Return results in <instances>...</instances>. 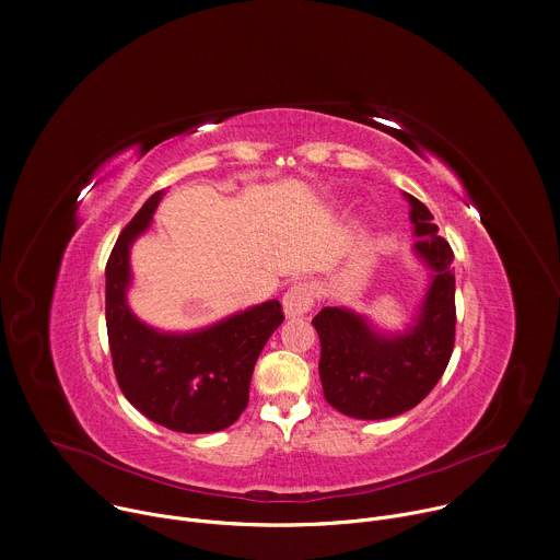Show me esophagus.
<instances>
[{
    "label": "esophagus",
    "instance_id": "1",
    "mask_svg": "<svg viewBox=\"0 0 560 560\" xmlns=\"http://www.w3.org/2000/svg\"><path fill=\"white\" fill-rule=\"evenodd\" d=\"M316 303V290L312 283H294L283 294V312L285 316H303L307 314Z\"/></svg>",
    "mask_w": 560,
    "mask_h": 560
}]
</instances>
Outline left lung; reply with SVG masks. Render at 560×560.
Returning <instances> with one entry per match:
<instances>
[{"label": "left lung", "instance_id": "8db88e82", "mask_svg": "<svg viewBox=\"0 0 560 560\" xmlns=\"http://www.w3.org/2000/svg\"><path fill=\"white\" fill-rule=\"evenodd\" d=\"M407 198L420 237L416 250L435 272L418 325L400 338H383L349 310L323 307L312 318L325 400L358 420H385L418 407L440 383L455 345L453 248L438 235L431 211Z\"/></svg>", "mask_w": 560, "mask_h": 560}]
</instances>
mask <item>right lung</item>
Here are the masks:
<instances>
[{
    "instance_id": "obj_1",
    "label": "right lung",
    "mask_w": 560,
    "mask_h": 560,
    "mask_svg": "<svg viewBox=\"0 0 560 560\" xmlns=\"http://www.w3.org/2000/svg\"><path fill=\"white\" fill-rule=\"evenodd\" d=\"M155 191L118 235L105 266V320L114 374L125 398L149 420L177 433L231 427L248 405L255 362L283 323L277 299L198 334H160L127 307L129 246L149 226Z\"/></svg>"
}]
</instances>
